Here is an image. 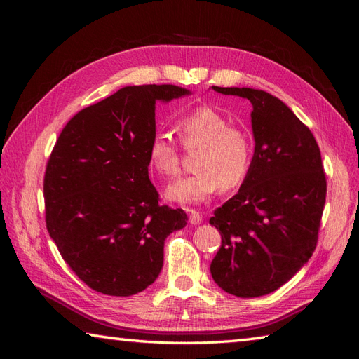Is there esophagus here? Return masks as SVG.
Returning <instances> with one entry per match:
<instances>
[{
	"label": "esophagus",
	"mask_w": 359,
	"mask_h": 359,
	"mask_svg": "<svg viewBox=\"0 0 359 359\" xmlns=\"http://www.w3.org/2000/svg\"><path fill=\"white\" fill-rule=\"evenodd\" d=\"M189 215H190V223L191 224H199L202 222V215L198 211L189 210Z\"/></svg>",
	"instance_id": "obj_1"
}]
</instances>
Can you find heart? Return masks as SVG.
I'll use <instances>...</instances> for the list:
<instances>
[{
	"mask_svg": "<svg viewBox=\"0 0 359 359\" xmlns=\"http://www.w3.org/2000/svg\"><path fill=\"white\" fill-rule=\"evenodd\" d=\"M175 130L186 149L199 148L193 175L180 178L166 189L165 196L181 205H198L220 190H232L245 181L253 163V140L243 126L231 124L229 116L210 106L181 115ZM149 165L163 177L180 172V151L175 142L157 133L148 145Z\"/></svg>",
	"mask_w": 359,
	"mask_h": 359,
	"instance_id": "heart-1",
	"label": "heart"
}]
</instances>
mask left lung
Here are the masks:
<instances>
[{
  "mask_svg": "<svg viewBox=\"0 0 359 359\" xmlns=\"http://www.w3.org/2000/svg\"><path fill=\"white\" fill-rule=\"evenodd\" d=\"M212 90L253 106L252 169L232 199L210 223L222 235L211 276L240 298L277 290L309 262L327 198V180L316 139L277 97L255 88Z\"/></svg>",
  "mask_w": 359,
  "mask_h": 359,
  "instance_id": "left-lung-1",
  "label": "left lung"
}]
</instances>
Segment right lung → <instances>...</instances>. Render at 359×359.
Wrapping results in <instances>:
<instances>
[{"mask_svg": "<svg viewBox=\"0 0 359 359\" xmlns=\"http://www.w3.org/2000/svg\"><path fill=\"white\" fill-rule=\"evenodd\" d=\"M191 94L177 85L124 86L76 114L46 166V227L85 285L130 297L153 285L166 238L187 214L158 205L148 177L156 102Z\"/></svg>", "mask_w": 359, "mask_h": 359, "instance_id": "1", "label": "right lung"}]
</instances>
